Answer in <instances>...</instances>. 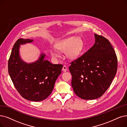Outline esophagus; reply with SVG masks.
<instances>
[{"label":"esophagus","instance_id":"1","mask_svg":"<svg viewBox=\"0 0 127 127\" xmlns=\"http://www.w3.org/2000/svg\"><path fill=\"white\" fill-rule=\"evenodd\" d=\"M67 67L65 66V65H64L63 66V71H64V72H65L67 71Z\"/></svg>","mask_w":127,"mask_h":127}]
</instances>
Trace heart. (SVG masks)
<instances>
[{
	"label": "heart",
	"instance_id": "1",
	"mask_svg": "<svg viewBox=\"0 0 127 127\" xmlns=\"http://www.w3.org/2000/svg\"><path fill=\"white\" fill-rule=\"evenodd\" d=\"M55 47L57 50L53 48L50 50V53L54 59H57L60 57L59 51L65 53L68 58L75 59L80 56L83 51L84 42L82 38L72 36L57 42L55 44Z\"/></svg>",
	"mask_w": 127,
	"mask_h": 127
}]
</instances>
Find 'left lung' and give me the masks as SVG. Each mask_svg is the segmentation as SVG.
I'll return each mask as SVG.
<instances>
[{
    "mask_svg": "<svg viewBox=\"0 0 127 127\" xmlns=\"http://www.w3.org/2000/svg\"><path fill=\"white\" fill-rule=\"evenodd\" d=\"M93 46L71 63V85L81 98L96 99L106 92L117 70V58L109 40L94 34Z\"/></svg>",
    "mask_w": 127,
    "mask_h": 127,
    "instance_id": "left-lung-1",
    "label": "left lung"
}]
</instances>
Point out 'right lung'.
Segmentation results:
<instances>
[{"mask_svg":"<svg viewBox=\"0 0 127 127\" xmlns=\"http://www.w3.org/2000/svg\"><path fill=\"white\" fill-rule=\"evenodd\" d=\"M33 41L20 38L15 43L8 61V72L14 87L23 98L39 102L52 93L63 65L50 63L45 59L46 54L42 53L35 62H24L20 55V45Z\"/></svg>","mask_w":127,"mask_h":127,"instance_id":"1","label":"right lung"}]
</instances>
